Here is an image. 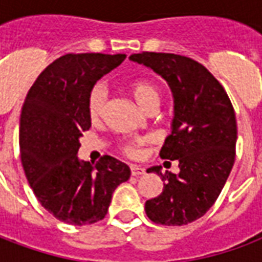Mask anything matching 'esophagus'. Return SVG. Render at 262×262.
Instances as JSON below:
<instances>
[{
  "label": "esophagus",
  "instance_id": "1",
  "mask_svg": "<svg viewBox=\"0 0 262 262\" xmlns=\"http://www.w3.org/2000/svg\"><path fill=\"white\" fill-rule=\"evenodd\" d=\"M130 171H132V176H142V174H144V168H142V167H139V165H130Z\"/></svg>",
  "mask_w": 262,
  "mask_h": 262
}]
</instances>
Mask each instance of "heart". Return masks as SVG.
I'll return each instance as SVG.
<instances>
[{
	"label": "heart",
	"mask_w": 262,
	"mask_h": 262,
	"mask_svg": "<svg viewBox=\"0 0 262 262\" xmlns=\"http://www.w3.org/2000/svg\"><path fill=\"white\" fill-rule=\"evenodd\" d=\"M127 90L140 108L146 111H154L161 101V91L154 82L148 80H133L127 84ZM108 99V90L102 82H95L90 88L86 95V112L92 120H97L103 114V109ZM120 151L129 157H136L139 154V146L135 142H122L119 144Z\"/></svg>",
	"instance_id": "1"
}]
</instances>
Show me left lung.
Returning <instances> with one entry per match:
<instances>
[{
	"mask_svg": "<svg viewBox=\"0 0 262 262\" xmlns=\"http://www.w3.org/2000/svg\"><path fill=\"white\" fill-rule=\"evenodd\" d=\"M130 60L154 70L174 95L172 132L160 157L178 160L180 172L148 168L164 181L159 196L146 202L148 219L163 226H184L202 217L225 187L236 159L237 123L223 85L205 66L187 56L142 52Z\"/></svg>",
	"mask_w": 262,
	"mask_h": 262,
	"instance_id": "obj_1",
	"label": "left lung"
}]
</instances>
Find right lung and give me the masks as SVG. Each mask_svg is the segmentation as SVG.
Here are the masks:
<instances>
[{
  "instance_id": "right-lung-1",
  "label": "right lung",
  "mask_w": 262,
  "mask_h": 262,
  "mask_svg": "<svg viewBox=\"0 0 262 262\" xmlns=\"http://www.w3.org/2000/svg\"><path fill=\"white\" fill-rule=\"evenodd\" d=\"M126 54L67 53L39 74L20 112L19 151L26 180L43 208L74 226L105 217L112 193L130 168L103 156L95 164L77 157L82 132L91 127L86 95Z\"/></svg>"
}]
</instances>
